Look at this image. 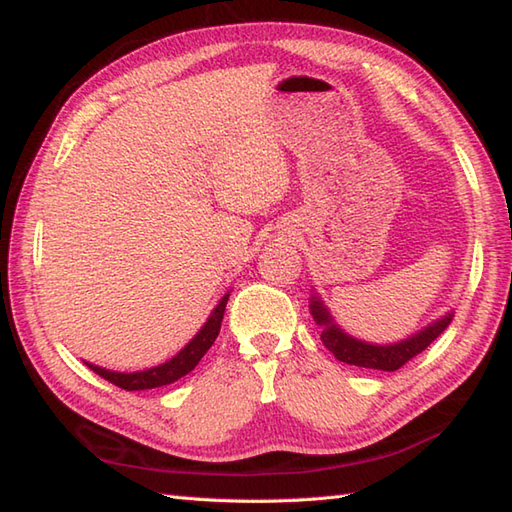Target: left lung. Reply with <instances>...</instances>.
<instances>
[{
    "label": "left lung",
    "instance_id": "obj_1",
    "mask_svg": "<svg viewBox=\"0 0 512 512\" xmlns=\"http://www.w3.org/2000/svg\"><path fill=\"white\" fill-rule=\"evenodd\" d=\"M310 314L321 328V341L328 350L339 358L341 363L365 367V369H380V372H396L405 363H409L413 356H418L422 350L438 339V336L449 328L453 319V310L444 314V317L431 321L427 328L418 330L416 334L407 336L398 343H367L356 339V336L347 334L339 323L334 321L328 306L321 301L319 292L310 297Z\"/></svg>",
    "mask_w": 512,
    "mask_h": 512
}]
</instances>
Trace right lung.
Instances as JSON below:
<instances>
[{"mask_svg": "<svg viewBox=\"0 0 512 512\" xmlns=\"http://www.w3.org/2000/svg\"><path fill=\"white\" fill-rule=\"evenodd\" d=\"M226 301L228 295H224L220 299V303L213 308L211 317L206 319V323L200 328V332L193 336V339L182 347V350L169 358V361L160 363L156 367L143 369V372H112V369H105L99 365H92L85 361L92 372H96L99 376H103L105 380H110L112 385L127 389V391H140V389H154V387H162V385H171L176 383L178 378L187 376L191 369L200 363V358L209 352V347L213 345V341L220 334V325L224 319V310H226Z\"/></svg>", "mask_w": 512, "mask_h": 512, "instance_id": "add662e5", "label": "right lung"}]
</instances>
